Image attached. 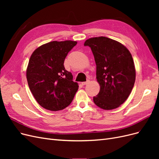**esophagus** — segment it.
Listing matches in <instances>:
<instances>
[{
	"instance_id": "34e87169",
	"label": "esophagus",
	"mask_w": 159,
	"mask_h": 159,
	"mask_svg": "<svg viewBox=\"0 0 159 159\" xmlns=\"http://www.w3.org/2000/svg\"><path fill=\"white\" fill-rule=\"evenodd\" d=\"M89 80H88L86 81H84V82L81 83V85H87V84H89Z\"/></svg>"
}]
</instances>
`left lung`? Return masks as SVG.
I'll use <instances>...</instances> for the list:
<instances>
[{
    "instance_id": "obj_1",
    "label": "left lung",
    "mask_w": 159,
    "mask_h": 159,
    "mask_svg": "<svg viewBox=\"0 0 159 159\" xmlns=\"http://www.w3.org/2000/svg\"><path fill=\"white\" fill-rule=\"evenodd\" d=\"M96 64V78L100 85L94 103L105 110L119 107L131 93L135 81V68L131 53L121 43L100 36L87 40Z\"/></svg>"
}]
</instances>
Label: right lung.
Returning <instances> with one entry per match:
<instances>
[{
  "label": "right lung",
  "instance_id": "obj_1",
  "mask_svg": "<svg viewBox=\"0 0 159 159\" xmlns=\"http://www.w3.org/2000/svg\"><path fill=\"white\" fill-rule=\"evenodd\" d=\"M77 44L71 40L52 41L32 54L26 70L28 86L36 102L46 109L56 111L71 103L78 89L73 75L64 68V60Z\"/></svg>",
  "mask_w": 159,
  "mask_h": 159
}]
</instances>
